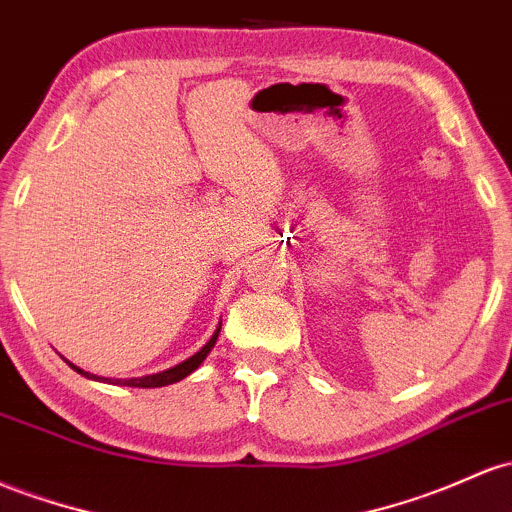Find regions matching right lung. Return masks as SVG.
<instances>
[{"label":"right lung","mask_w":512,"mask_h":512,"mask_svg":"<svg viewBox=\"0 0 512 512\" xmlns=\"http://www.w3.org/2000/svg\"><path fill=\"white\" fill-rule=\"evenodd\" d=\"M218 333H221V325H218L216 333L211 335V340L206 342V345L201 347V350L196 352V355H192L189 359H184V362H179L177 367H170V369H165V372L148 374V376H136V379H109V376H97V374L84 372V369L75 367V364H72V362H67V359H65V362L70 364V367L75 369L77 374L87 376V379H92V381H104V384H116V386H133V389H157V386L177 384V381H182L184 376L192 374L194 369H199V367H201V362H204V359H206V355H209V352L213 350V345H216Z\"/></svg>","instance_id":"add662e5"}]
</instances>
